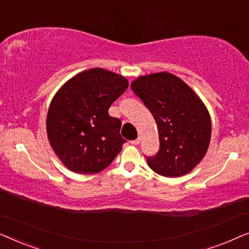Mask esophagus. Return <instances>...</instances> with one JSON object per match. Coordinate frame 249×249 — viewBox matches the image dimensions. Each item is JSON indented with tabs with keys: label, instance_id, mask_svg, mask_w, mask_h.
<instances>
[{
	"label": "esophagus",
	"instance_id": "1",
	"mask_svg": "<svg viewBox=\"0 0 249 249\" xmlns=\"http://www.w3.org/2000/svg\"><path fill=\"white\" fill-rule=\"evenodd\" d=\"M130 142H131V144H132V145H138V144H139V142H141V138H139V137H138L137 139H135V141H131Z\"/></svg>",
	"mask_w": 249,
	"mask_h": 249
}]
</instances>
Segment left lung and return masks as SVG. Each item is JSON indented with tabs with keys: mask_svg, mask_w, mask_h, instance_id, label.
<instances>
[{
	"mask_svg": "<svg viewBox=\"0 0 249 249\" xmlns=\"http://www.w3.org/2000/svg\"><path fill=\"white\" fill-rule=\"evenodd\" d=\"M130 87L158 124L160 149L146 156L149 168L168 178L189 173L205 156L211 141V118L202 100L169 72L142 76Z\"/></svg>",
	"mask_w": 249,
	"mask_h": 249,
	"instance_id": "1",
	"label": "left lung"
}]
</instances>
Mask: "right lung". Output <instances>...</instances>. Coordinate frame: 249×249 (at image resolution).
<instances>
[{
	"mask_svg": "<svg viewBox=\"0 0 249 249\" xmlns=\"http://www.w3.org/2000/svg\"><path fill=\"white\" fill-rule=\"evenodd\" d=\"M128 80L101 68L83 71L54 95L46 118L51 147L70 171L93 175L111 164L125 141L121 121L108 114Z\"/></svg>",
	"mask_w": 249,
	"mask_h": 249,
	"instance_id": "right-lung-1",
	"label": "right lung"
}]
</instances>
